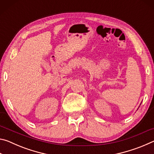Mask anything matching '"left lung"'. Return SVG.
I'll use <instances>...</instances> for the list:
<instances>
[{
    "label": "left lung",
    "mask_w": 154,
    "mask_h": 154,
    "mask_svg": "<svg viewBox=\"0 0 154 154\" xmlns=\"http://www.w3.org/2000/svg\"><path fill=\"white\" fill-rule=\"evenodd\" d=\"M140 104H141V103H140Z\"/></svg>",
    "instance_id": "left-lung-1"
}]
</instances>
